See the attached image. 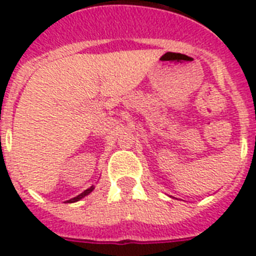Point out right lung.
Listing matches in <instances>:
<instances>
[{"mask_svg":"<svg viewBox=\"0 0 256 256\" xmlns=\"http://www.w3.org/2000/svg\"><path fill=\"white\" fill-rule=\"evenodd\" d=\"M92 190H94V187H90V188H88V190L84 191V192H82V194L77 195V196H76V198L70 199V200H68V202H69V203L77 202V200H80V199H82V198H84V196H86V195H88V194H90V192H92Z\"/></svg>","mask_w":256,"mask_h":256,"instance_id":"1","label":"right lung"}]
</instances>
